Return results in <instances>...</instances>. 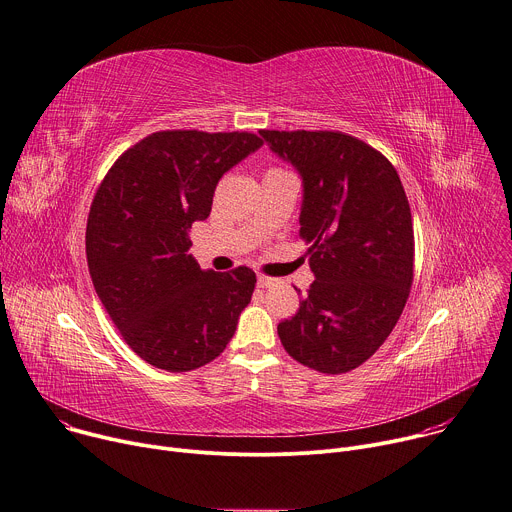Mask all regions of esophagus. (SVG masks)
I'll return each mask as SVG.
<instances>
[{"instance_id": "34e87169", "label": "esophagus", "mask_w": 512, "mask_h": 512, "mask_svg": "<svg viewBox=\"0 0 512 512\" xmlns=\"http://www.w3.org/2000/svg\"><path fill=\"white\" fill-rule=\"evenodd\" d=\"M256 285H258V289H268V287H272V285H274V278H270V276H266V274H260V272H258V276H256Z\"/></svg>"}]
</instances>
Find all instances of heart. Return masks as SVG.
I'll return each instance as SVG.
<instances>
[{"label":"heart","mask_w":512,"mask_h":512,"mask_svg":"<svg viewBox=\"0 0 512 512\" xmlns=\"http://www.w3.org/2000/svg\"><path fill=\"white\" fill-rule=\"evenodd\" d=\"M274 170H280V168H270V170H268V173H274Z\"/></svg>","instance_id":"obj_1"}]
</instances>
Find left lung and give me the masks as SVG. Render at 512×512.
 I'll list each match as a JSON object with an SVG mask.
<instances>
[{
	"label": "left lung",
	"instance_id": "obj_1",
	"mask_svg": "<svg viewBox=\"0 0 512 512\" xmlns=\"http://www.w3.org/2000/svg\"><path fill=\"white\" fill-rule=\"evenodd\" d=\"M260 136L303 177L299 221L315 274L278 337L307 368L350 372L384 344L411 293L415 236L403 183L382 152L344 132Z\"/></svg>",
	"mask_w": 512,
	"mask_h": 512
}]
</instances>
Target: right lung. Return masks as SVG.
Returning <instances> with one entry per match:
<instances>
[{
	"label": "right lung",
	"mask_w": 512,
	"mask_h": 512,
	"mask_svg": "<svg viewBox=\"0 0 512 512\" xmlns=\"http://www.w3.org/2000/svg\"><path fill=\"white\" fill-rule=\"evenodd\" d=\"M260 146L250 132H154L113 162L95 193L85 234L95 293L154 368H201L236 333L256 274L201 270L187 254L189 227L209 217L223 173Z\"/></svg>",
	"instance_id": "right-lung-1"
}]
</instances>
